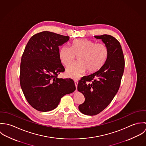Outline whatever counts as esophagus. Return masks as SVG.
<instances>
[{"mask_svg":"<svg viewBox=\"0 0 146 146\" xmlns=\"http://www.w3.org/2000/svg\"><path fill=\"white\" fill-rule=\"evenodd\" d=\"M74 83H75V86H76V90H77V86H78V80H75L74 81Z\"/></svg>","mask_w":146,"mask_h":146,"instance_id":"esophagus-1","label":"esophagus"}]
</instances>
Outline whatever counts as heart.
<instances>
[{
    "mask_svg": "<svg viewBox=\"0 0 146 146\" xmlns=\"http://www.w3.org/2000/svg\"><path fill=\"white\" fill-rule=\"evenodd\" d=\"M109 54L107 46L104 43H96L87 39L74 40L71 47L63 46L59 51L61 62L68 66L78 56V62L74 63L67 68L68 76L78 79L87 70L93 73L99 70L106 62Z\"/></svg>",
    "mask_w": 146,
    "mask_h": 146,
    "instance_id": "obj_1",
    "label": "heart"
}]
</instances>
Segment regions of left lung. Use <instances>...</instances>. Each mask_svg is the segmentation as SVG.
Returning <instances> with one entry per match:
<instances>
[{
  "mask_svg": "<svg viewBox=\"0 0 146 146\" xmlns=\"http://www.w3.org/2000/svg\"><path fill=\"white\" fill-rule=\"evenodd\" d=\"M94 37L101 39L107 46L109 54L99 70L82 78L78 84V91L85 98L79 110L89 116L98 114L112 101L120 88L125 67L121 46L116 39L107 34Z\"/></svg>",
  "mask_w": 146,
  "mask_h": 146,
  "instance_id": "8db88e82",
  "label": "left lung"
}]
</instances>
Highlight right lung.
Wrapping results in <instances>:
<instances>
[{
	"label": "right lung",
	"mask_w": 146,
	"mask_h": 146,
	"mask_svg": "<svg viewBox=\"0 0 146 146\" xmlns=\"http://www.w3.org/2000/svg\"><path fill=\"white\" fill-rule=\"evenodd\" d=\"M69 36L49 31L33 35L21 58L20 81L28 103L34 108L47 112L56 108L63 96L74 92L71 79H59L64 68L59 57V46Z\"/></svg>",
	"instance_id": "obj_1"
}]
</instances>
